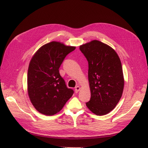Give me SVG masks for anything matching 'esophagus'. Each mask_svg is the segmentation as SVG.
<instances>
[{
    "instance_id": "esophagus-1",
    "label": "esophagus",
    "mask_w": 148,
    "mask_h": 148,
    "mask_svg": "<svg viewBox=\"0 0 148 148\" xmlns=\"http://www.w3.org/2000/svg\"><path fill=\"white\" fill-rule=\"evenodd\" d=\"M80 89H81V88L79 86H76V87L75 88V92L77 93V92L80 90Z\"/></svg>"
}]
</instances>
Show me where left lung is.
Listing matches in <instances>:
<instances>
[{"mask_svg": "<svg viewBox=\"0 0 148 148\" xmlns=\"http://www.w3.org/2000/svg\"><path fill=\"white\" fill-rule=\"evenodd\" d=\"M88 62V80L91 98L87 107L97 115H104L115 108L124 86L120 58L112 47L98 40L80 46Z\"/></svg>", "mask_w": 148, "mask_h": 148, "instance_id": "obj_1", "label": "left lung"}]
</instances>
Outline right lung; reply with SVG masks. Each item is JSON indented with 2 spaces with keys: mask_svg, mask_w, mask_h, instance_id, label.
<instances>
[{
  "mask_svg": "<svg viewBox=\"0 0 148 148\" xmlns=\"http://www.w3.org/2000/svg\"><path fill=\"white\" fill-rule=\"evenodd\" d=\"M75 47L57 42L44 45L31 60L27 71V92L37 111L53 115L60 111L74 93L59 73L65 57Z\"/></svg>",
  "mask_w": 148,
  "mask_h": 148,
  "instance_id": "1",
  "label": "right lung"
}]
</instances>
